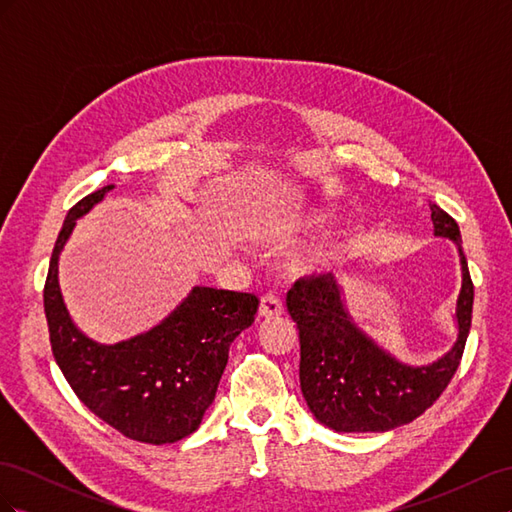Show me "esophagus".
I'll return each mask as SVG.
<instances>
[{"instance_id": "34e87169", "label": "esophagus", "mask_w": 512, "mask_h": 512, "mask_svg": "<svg viewBox=\"0 0 512 512\" xmlns=\"http://www.w3.org/2000/svg\"><path fill=\"white\" fill-rule=\"evenodd\" d=\"M284 312V305L282 299L277 297L275 292H265L260 297V307H258V314L265 316V318H273V316H280Z\"/></svg>"}]
</instances>
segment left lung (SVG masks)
Segmentation results:
<instances>
[{"label": "left lung", "mask_w": 512, "mask_h": 512, "mask_svg": "<svg viewBox=\"0 0 512 512\" xmlns=\"http://www.w3.org/2000/svg\"><path fill=\"white\" fill-rule=\"evenodd\" d=\"M429 209L436 235L457 243L463 275L457 342L436 363L410 367L371 342L348 316L333 273L303 275L286 294L301 339L303 397L318 421L335 431H389L414 421L433 406L459 367L472 324L474 284L457 222L438 205Z\"/></svg>", "instance_id": "obj_1"}]
</instances>
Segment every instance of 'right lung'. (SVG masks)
<instances>
[{
    "label": "right lung",
    "mask_w": 512,
    "mask_h": 512,
    "mask_svg": "<svg viewBox=\"0 0 512 512\" xmlns=\"http://www.w3.org/2000/svg\"><path fill=\"white\" fill-rule=\"evenodd\" d=\"M113 185L76 203L59 230L44 282V314L61 374L83 404L123 436L147 444L194 433L213 404L235 337L250 327L258 297L196 286L158 327L102 346L74 327L57 282L59 252L70 232Z\"/></svg>",
    "instance_id": "obj_1"
}]
</instances>
